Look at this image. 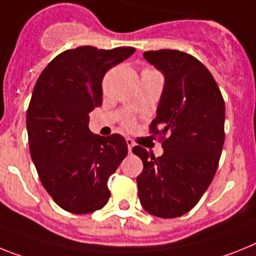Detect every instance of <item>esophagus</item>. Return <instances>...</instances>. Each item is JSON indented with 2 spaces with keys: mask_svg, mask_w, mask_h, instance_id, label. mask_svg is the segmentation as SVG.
<instances>
[{
  "mask_svg": "<svg viewBox=\"0 0 256 256\" xmlns=\"http://www.w3.org/2000/svg\"><path fill=\"white\" fill-rule=\"evenodd\" d=\"M126 143H128V154H132V147H134V146H135V143H134V142H132V139H130V138H128V139H126Z\"/></svg>",
  "mask_w": 256,
  "mask_h": 256,
  "instance_id": "esophagus-1",
  "label": "esophagus"
}]
</instances>
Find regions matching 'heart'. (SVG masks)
<instances>
[{"label": "heart", "mask_w": 256, "mask_h": 256, "mask_svg": "<svg viewBox=\"0 0 256 256\" xmlns=\"http://www.w3.org/2000/svg\"><path fill=\"white\" fill-rule=\"evenodd\" d=\"M126 124H128V126H132V121H126Z\"/></svg>", "instance_id": "obj_1"}]
</instances>
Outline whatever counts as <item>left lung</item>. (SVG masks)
I'll return each mask as SVG.
<instances>
[{
	"label": "left lung",
	"instance_id": "8db88e82",
	"mask_svg": "<svg viewBox=\"0 0 256 256\" xmlns=\"http://www.w3.org/2000/svg\"><path fill=\"white\" fill-rule=\"evenodd\" d=\"M144 58L164 75V90L151 124L164 154L154 158L135 146L143 161L136 177L142 207L161 218H180L195 207L218 170L224 146V98L208 68L173 49L150 50Z\"/></svg>",
	"mask_w": 256,
	"mask_h": 256
}]
</instances>
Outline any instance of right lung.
Here are the masks:
<instances>
[{
	"label": "right lung",
	"instance_id": "obj_1",
	"mask_svg": "<svg viewBox=\"0 0 256 256\" xmlns=\"http://www.w3.org/2000/svg\"><path fill=\"white\" fill-rule=\"evenodd\" d=\"M135 52L132 46H78L52 60L36 82L27 110L31 158L53 200L72 214L108 203V180L128 144L124 136L90 132V113L102 104L105 72Z\"/></svg>",
	"mask_w": 256,
	"mask_h": 256
}]
</instances>
